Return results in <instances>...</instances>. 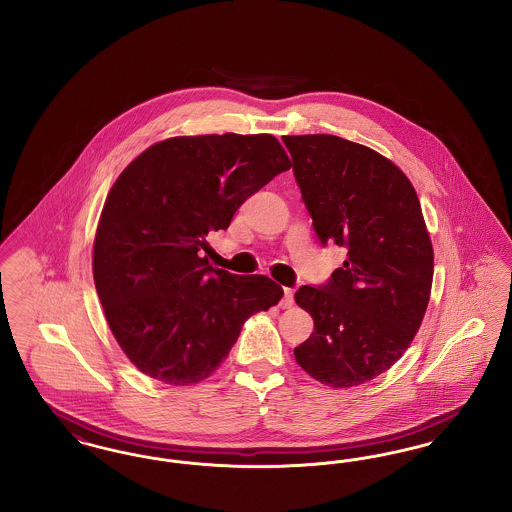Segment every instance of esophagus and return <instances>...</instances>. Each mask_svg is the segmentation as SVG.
<instances>
[{
	"mask_svg": "<svg viewBox=\"0 0 512 512\" xmlns=\"http://www.w3.org/2000/svg\"><path fill=\"white\" fill-rule=\"evenodd\" d=\"M293 305V290H290V288H286L284 290V297H282V307L284 309H290Z\"/></svg>",
	"mask_w": 512,
	"mask_h": 512,
	"instance_id": "esophagus-1",
	"label": "esophagus"
}]
</instances>
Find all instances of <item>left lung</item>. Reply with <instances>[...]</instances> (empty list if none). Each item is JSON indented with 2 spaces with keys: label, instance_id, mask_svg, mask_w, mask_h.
<instances>
[{
  "label": "left lung",
  "instance_id": "obj_1",
  "mask_svg": "<svg viewBox=\"0 0 512 512\" xmlns=\"http://www.w3.org/2000/svg\"><path fill=\"white\" fill-rule=\"evenodd\" d=\"M282 140L320 244L347 251L326 284L295 292L315 332L293 355L326 386H359L401 359L430 301L434 249L420 201L370 147L332 134Z\"/></svg>",
  "mask_w": 512,
  "mask_h": 512
}]
</instances>
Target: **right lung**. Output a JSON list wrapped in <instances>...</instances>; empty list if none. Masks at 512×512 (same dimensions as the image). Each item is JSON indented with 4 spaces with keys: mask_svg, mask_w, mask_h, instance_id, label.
<instances>
[{
    "mask_svg": "<svg viewBox=\"0 0 512 512\" xmlns=\"http://www.w3.org/2000/svg\"><path fill=\"white\" fill-rule=\"evenodd\" d=\"M292 167L270 134L163 140L138 155L105 199L94 282L107 324L147 376L190 386L211 376L245 320L284 290L263 274L209 265L207 234L226 230L247 197Z\"/></svg>",
    "mask_w": 512,
    "mask_h": 512,
    "instance_id": "obj_1",
    "label": "right lung"
}]
</instances>
